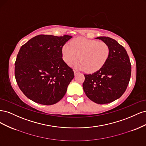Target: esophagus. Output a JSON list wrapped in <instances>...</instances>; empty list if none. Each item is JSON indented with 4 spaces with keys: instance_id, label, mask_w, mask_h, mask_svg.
<instances>
[{
    "instance_id": "obj_1",
    "label": "esophagus",
    "mask_w": 146,
    "mask_h": 146,
    "mask_svg": "<svg viewBox=\"0 0 146 146\" xmlns=\"http://www.w3.org/2000/svg\"><path fill=\"white\" fill-rule=\"evenodd\" d=\"M74 75H75V76H76V75L78 73L77 71H76V70H74Z\"/></svg>"
}]
</instances>
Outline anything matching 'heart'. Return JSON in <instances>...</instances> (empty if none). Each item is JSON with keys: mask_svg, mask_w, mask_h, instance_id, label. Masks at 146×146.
<instances>
[{"mask_svg": "<svg viewBox=\"0 0 146 146\" xmlns=\"http://www.w3.org/2000/svg\"><path fill=\"white\" fill-rule=\"evenodd\" d=\"M64 63L70 66L80 60L77 68L92 73L98 71L107 62L110 55V47L107 43L84 38L74 39L70 45L66 44L62 47Z\"/></svg>", "mask_w": 146, "mask_h": 146, "instance_id": "b5f03b06", "label": "heart"}]
</instances>
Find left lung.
Returning <instances> with one entry per match:
<instances>
[{"instance_id":"left-lung-1","label":"left lung","mask_w":146,"mask_h":146,"mask_svg":"<svg viewBox=\"0 0 146 146\" xmlns=\"http://www.w3.org/2000/svg\"><path fill=\"white\" fill-rule=\"evenodd\" d=\"M99 39L110 47V55L102 68L92 74L84 75L83 88L86 96L98 104H108L124 93L131 76V63L127 51L114 39L106 36Z\"/></svg>"}]
</instances>
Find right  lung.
Returning <instances> with one entry per match:
<instances>
[{"label":"right lung","instance_id":"right-lung-1","mask_svg":"<svg viewBox=\"0 0 146 146\" xmlns=\"http://www.w3.org/2000/svg\"><path fill=\"white\" fill-rule=\"evenodd\" d=\"M72 36L39 35L21 46L15 75L20 90L35 102L50 105L64 96L74 77L62 58V47Z\"/></svg>","mask_w":146,"mask_h":146}]
</instances>
